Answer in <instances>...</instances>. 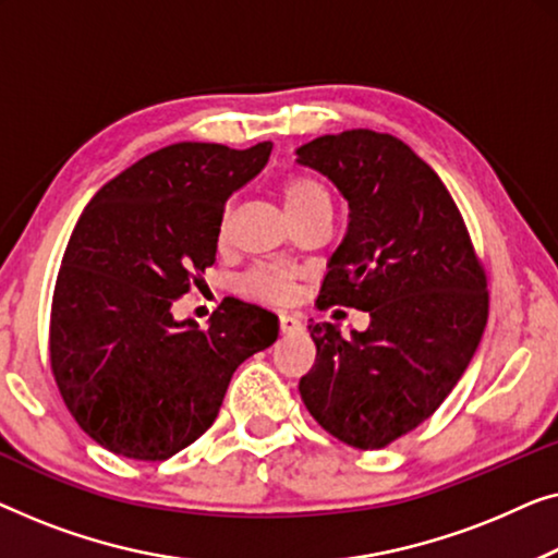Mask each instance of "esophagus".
<instances>
[{
  "label": "esophagus",
  "mask_w": 558,
  "mask_h": 558,
  "mask_svg": "<svg viewBox=\"0 0 558 558\" xmlns=\"http://www.w3.org/2000/svg\"><path fill=\"white\" fill-rule=\"evenodd\" d=\"M278 326H280V333H293V331H298V328H301V318L290 316V313H280Z\"/></svg>",
  "instance_id": "34e87169"
}]
</instances>
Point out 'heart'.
Instances as JSON below:
<instances>
[{"instance_id":"obj_1","label":"heart","mask_w":558,"mask_h":558,"mask_svg":"<svg viewBox=\"0 0 558 558\" xmlns=\"http://www.w3.org/2000/svg\"><path fill=\"white\" fill-rule=\"evenodd\" d=\"M280 199L286 204L288 215L303 209L311 202H328V192L324 184H318L311 177H288L280 184ZM227 222H222L219 238H225ZM298 282H301V272L288 265H257L240 280L242 295L253 298L257 303L268 305H288L295 301Z\"/></svg>"}]
</instances>
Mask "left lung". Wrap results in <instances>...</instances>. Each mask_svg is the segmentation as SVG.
<instances>
[{"instance_id":"obj_1","label":"left lung","mask_w":558,"mask_h":558,"mask_svg":"<svg viewBox=\"0 0 558 558\" xmlns=\"http://www.w3.org/2000/svg\"><path fill=\"white\" fill-rule=\"evenodd\" d=\"M295 154L351 209L318 308L372 316L351 339L311 324L316 364L298 389L326 433L381 450L433 417L460 381L488 320V276L442 179L404 141L351 129Z\"/></svg>"}]
</instances>
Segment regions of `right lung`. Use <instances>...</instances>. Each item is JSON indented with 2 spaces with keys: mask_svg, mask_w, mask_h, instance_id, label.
I'll return each mask as SVG.
<instances>
[{
  "mask_svg": "<svg viewBox=\"0 0 558 558\" xmlns=\"http://www.w3.org/2000/svg\"><path fill=\"white\" fill-rule=\"evenodd\" d=\"M272 151L184 141L144 156L88 202L54 280L50 368L85 435L133 460H167L217 420L242 361L278 339V318L222 301L209 328L171 305L215 265L234 190Z\"/></svg>",
  "mask_w": 558,
  "mask_h": 558,
  "instance_id": "right-lung-1",
  "label": "right lung"
}]
</instances>
